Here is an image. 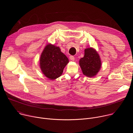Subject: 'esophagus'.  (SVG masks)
I'll use <instances>...</instances> for the list:
<instances>
[{
	"label": "esophagus",
	"instance_id": "1",
	"mask_svg": "<svg viewBox=\"0 0 133 133\" xmlns=\"http://www.w3.org/2000/svg\"><path fill=\"white\" fill-rule=\"evenodd\" d=\"M69 59L71 60V61H74L75 60V57L74 56H69Z\"/></svg>",
	"mask_w": 133,
	"mask_h": 133
}]
</instances>
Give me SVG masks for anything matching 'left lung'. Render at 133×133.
<instances>
[{
  "label": "left lung",
  "mask_w": 133,
  "mask_h": 133,
  "mask_svg": "<svg viewBox=\"0 0 133 133\" xmlns=\"http://www.w3.org/2000/svg\"><path fill=\"white\" fill-rule=\"evenodd\" d=\"M79 65L84 75L93 77L101 67V61L98 54L92 48L85 49L84 57L79 60Z\"/></svg>",
  "instance_id": "8db88e82"
}]
</instances>
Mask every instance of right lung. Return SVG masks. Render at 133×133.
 Masks as SVG:
<instances>
[{"label":"right lung","mask_w":133,"mask_h":133,"mask_svg":"<svg viewBox=\"0 0 133 133\" xmlns=\"http://www.w3.org/2000/svg\"><path fill=\"white\" fill-rule=\"evenodd\" d=\"M68 62V58L58 47L49 44L41 55L40 67L45 76L54 80L61 76Z\"/></svg>","instance_id":"right-lung-1"}]
</instances>
